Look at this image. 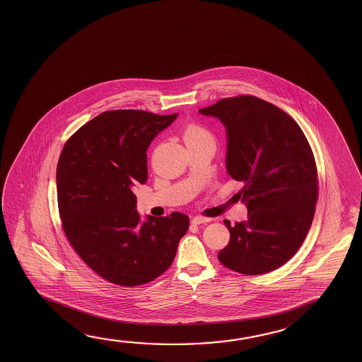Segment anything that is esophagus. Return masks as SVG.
Instances as JSON below:
<instances>
[{
  "label": "esophagus",
  "mask_w": 362,
  "mask_h": 362,
  "mask_svg": "<svg viewBox=\"0 0 362 362\" xmlns=\"http://www.w3.org/2000/svg\"><path fill=\"white\" fill-rule=\"evenodd\" d=\"M209 221H211V218H208V217L196 216V217H193V218H192V223H194V225H202V223H207Z\"/></svg>",
  "instance_id": "34e87169"
}]
</instances>
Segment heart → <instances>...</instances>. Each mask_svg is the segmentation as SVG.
Masks as SVG:
<instances>
[{
    "label": "heart",
    "mask_w": 362,
    "mask_h": 362,
    "mask_svg": "<svg viewBox=\"0 0 362 362\" xmlns=\"http://www.w3.org/2000/svg\"><path fill=\"white\" fill-rule=\"evenodd\" d=\"M206 135H207V132L203 130L202 127L196 126V124H192L184 132V141H189V140H193L197 137L206 136Z\"/></svg>",
    "instance_id": "b5f03b06"
}]
</instances>
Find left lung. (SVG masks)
Masks as SVG:
<instances>
[{
  "label": "left lung",
  "instance_id": "8db88e82",
  "mask_svg": "<svg viewBox=\"0 0 362 362\" xmlns=\"http://www.w3.org/2000/svg\"><path fill=\"white\" fill-rule=\"evenodd\" d=\"M199 113L219 119L227 136L226 170L243 182L247 221L225 219L226 267L246 275L273 272L308 233L318 198L317 168L302 129L289 115L252 95L223 98Z\"/></svg>",
  "mask_w": 362,
  "mask_h": 362
}]
</instances>
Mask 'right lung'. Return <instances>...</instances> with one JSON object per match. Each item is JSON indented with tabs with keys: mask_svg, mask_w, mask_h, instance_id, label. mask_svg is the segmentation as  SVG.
Segmentation results:
<instances>
[{
	"mask_svg": "<svg viewBox=\"0 0 362 362\" xmlns=\"http://www.w3.org/2000/svg\"><path fill=\"white\" fill-rule=\"evenodd\" d=\"M178 117L135 110L107 111L66 141L57 166L63 230L81 259L113 284H145L172 265L188 216L136 211L134 187L148 180L146 151Z\"/></svg>",
	"mask_w": 362,
	"mask_h": 362,
	"instance_id": "add662e5",
	"label": "right lung"
}]
</instances>
